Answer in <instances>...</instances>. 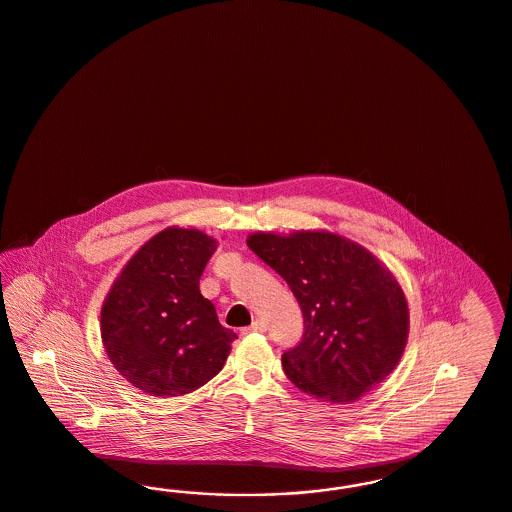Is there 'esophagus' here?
<instances>
[{"label":"esophagus","mask_w":512,"mask_h":512,"mask_svg":"<svg viewBox=\"0 0 512 512\" xmlns=\"http://www.w3.org/2000/svg\"><path fill=\"white\" fill-rule=\"evenodd\" d=\"M263 333V331H266V324L265 322H261V320H255L249 328L244 329V333Z\"/></svg>","instance_id":"1"}]
</instances>
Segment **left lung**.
I'll list each match as a JSON object with an SVG mask.
<instances>
[{"label": "left lung", "mask_w": 512, "mask_h": 512, "mask_svg": "<svg viewBox=\"0 0 512 512\" xmlns=\"http://www.w3.org/2000/svg\"><path fill=\"white\" fill-rule=\"evenodd\" d=\"M247 246L286 280L303 310V339L282 354L297 389L343 404L387 379L409 331L408 303L389 268L366 247L324 230L257 232Z\"/></svg>", "instance_id": "obj_1"}]
</instances>
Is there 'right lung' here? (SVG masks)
<instances>
[{
    "label": "right lung",
    "instance_id": "add662e5",
    "mask_svg": "<svg viewBox=\"0 0 512 512\" xmlns=\"http://www.w3.org/2000/svg\"><path fill=\"white\" fill-rule=\"evenodd\" d=\"M217 242L169 226L123 266L101 310V337L114 368L150 396L200 389L223 366L236 337L200 293Z\"/></svg>",
    "mask_w": 512,
    "mask_h": 512
}]
</instances>
